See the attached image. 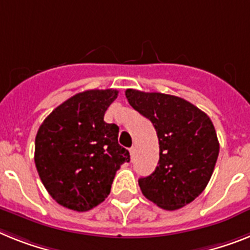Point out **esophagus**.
I'll use <instances>...</instances> for the list:
<instances>
[{
  "instance_id": "1",
  "label": "esophagus",
  "mask_w": 250,
  "mask_h": 250,
  "mask_svg": "<svg viewBox=\"0 0 250 250\" xmlns=\"http://www.w3.org/2000/svg\"><path fill=\"white\" fill-rule=\"evenodd\" d=\"M129 154H131V160H133V157H135V154H136V147L129 148Z\"/></svg>"
}]
</instances>
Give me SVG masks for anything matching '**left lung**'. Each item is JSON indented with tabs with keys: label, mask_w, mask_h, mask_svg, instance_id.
Segmentation results:
<instances>
[{
	"label": "left lung",
	"mask_w": 250,
	"mask_h": 250,
	"mask_svg": "<svg viewBox=\"0 0 250 250\" xmlns=\"http://www.w3.org/2000/svg\"><path fill=\"white\" fill-rule=\"evenodd\" d=\"M135 110L150 119L159 138V163L138 184L147 200L174 211L200 196L215 169L220 145L208 115L189 102L161 93L125 90Z\"/></svg>",
	"instance_id": "obj_1"
}]
</instances>
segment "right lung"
Wrapping results in <instances>:
<instances>
[{"label": "right lung", "mask_w": 250, "mask_h": 250, "mask_svg": "<svg viewBox=\"0 0 250 250\" xmlns=\"http://www.w3.org/2000/svg\"><path fill=\"white\" fill-rule=\"evenodd\" d=\"M114 89L86 90L54 109L35 137L34 161L45 189L61 206L89 211L110 193L115 173L129 161L118 125L104 122Z\"/></svg>", "instance_id": "add662e5"}]
</instances>
